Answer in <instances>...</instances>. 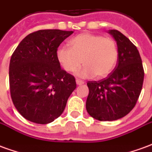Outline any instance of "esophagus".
Wrapping results in <instances>:
<instances>
[{
  "label": "esophagus",
  "instance_id": "esophagus-1",
  "mask_svg": "<svg viewBox=\"0 0 152 152\" xmlns=\"http://www.w3.org/2000/svg\"><path fill=\"white\" fill-rule=\"evenodd\" d=\"M76 84L78 85V86H81V85H83V84L85 83L84 81H83V80H79V79H76Z\"/></svg>",
  "mask_w": 152,
  "mask_h": 152
}]
</instances>
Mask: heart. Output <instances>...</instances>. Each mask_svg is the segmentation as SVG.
<instances>
[{
  "mask_svg": "<svg viewBox=\"0 0 152 152\" xmlns=\"http://www.w3.org/2000/svg\"><path fill=\"white\" fill-rule=\"evenodd\" d=\"M69 45L70 48L57 50V60L67 72H74L82 62L84 66L76 72L80 77L102 78L112 72L117 62V46L111 38L85 32L73 37Z\"/></svg>",
  "mask_w": 152,
  "mask_h": 152,
  "instance_id": "1",
  "label": "heart"
}]
</instances>
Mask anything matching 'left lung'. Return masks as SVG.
I'll list each match as a JSON object with an SVG mask.
<instances>
[{
	"label": "left lung",
	"instance_id": "1",
	"mask_svg": "<svg viewBox=\"0 0 152 152\" xmlns=\"http://www.w3.org/2000/svg\"><path fill=\"white\" fill-rule=\"evenodd\" d=\"M116 41L118 63L107 78L88 81L86 110L100 121L124 117L136 105L142 88L144 71L137 47L117 30H109Z\"/></svg>",
	"mask_w": 152,
	"mask_h": 152
}]
</instances>
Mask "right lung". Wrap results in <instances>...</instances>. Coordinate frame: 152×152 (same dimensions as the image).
Instances as JSON below:
<instances>
[{
    "mask_svg": "<svg viewBox=\"0 0 152 152\" xmlns=\"http://www.w3.org/2000/svg\"><path fill=\"white\" fill-rule=\"evenodd\" d=\"M72 31L39 30L19 43L10 62V95L18 112L36 124L61 115L76 88L75 77L61 69L56 51Z\"/></svg>",
    "mask_w": 152,
    "mask_h": 152,
    "instance_id": "right-lung-1",
    "label": "right lung"
}]
</instances>
